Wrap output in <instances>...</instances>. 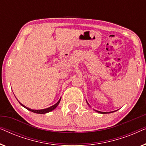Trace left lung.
I'll return each instance as SVG.
<instances>
[{"instance_id":"obj_1","label":"left lung","mask_w":146,"mask_h":146,"mask_svg":"<svg viewBox=\"0 0 146 146\" xmlns=\"http://www.w3.org/2000/svg\"><path fill=\"white\" fill-rule=\"evenodd\" d=\"M87 102V101H86ZM87 104H88V102H87ZM89 105V104H88ZM96 111H97V112H98V113H105L106 112H102V111H98V110H95ZM110 112H111V111H110ZM110 112H109V113H110ZM113 112V111H112Z\"/></svg>"}]
</instances>
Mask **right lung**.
<instances>
[{
  "label": "right lung",
  "instance_id": "right-lung-1",
  "mask_svg": "<svg viewBox=\"0 0 146 146\" xmlns=\"http://www.w3.org/2000/svg\"><path fill=\"white\" fill-rule=\"evenodd\" d=\"M60 100H61V98L59 100H58V102L56 103V104H55L54 105H53V106H50V107H49V108H46V109H42V110H33V109H31V108H27V107H26L25 106H24L23 104H22L20 102V104H21L23 106V107H25L26 109H27L28 110H29V111H33V112H34V113H40V114H44V113H48V112H50V111H52L53 110H54L56 108L57 106H58V105L59 104V103H60Z\"/></svg>",
  "mask_w": 146,
  "mask_h": 146
}]
</instances>
